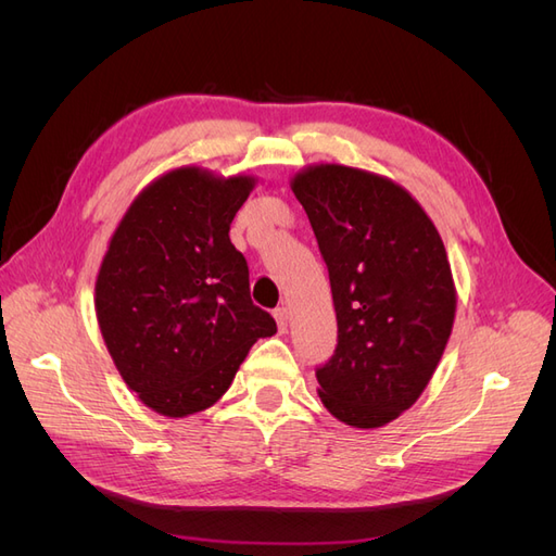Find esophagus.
I'll return each instance as SVG.
<instances>
[{
  "label": "esophagus",
  "instance_id": "esophagus-1",
  "mask_svg": "<svg viewBox=\"0 0 556 556\" xmlns=\"http://www.w3.org/2000/svg\"><path fill=\"white\" fill-rule=\"evenodd\" d=\"M274 317H276V325H278V331H288V323H290V311L288 306H280L274 311Z\"/></svg>",
  "mask_w": 556,
  "mask_h": 556
}]
</instances>
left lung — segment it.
Masks as SVG:
<instances>
[{"label":"left lung","instance_id":"obj_1","mask_svg":"<svg viewBox=\"0 0 556 556\" xmlns=\"http://www.w3.org/2000/svg\"><path fill=\"white\" fill-rule=\"evenodd\" d=\"M329 268L339 323L317 396L355 429L390 425L422 396L450 341L457 288L439 229L392 178L319 162L292 176Z\"/></svg>","mask_w":556,"mask_h":556}]
</instances>
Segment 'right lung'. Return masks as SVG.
Listing matches in <instances>:
<instances>
[{
  "mask_svg": "<svg viewBox=\"0 0 556 556\" xmlns=\"http://www.w3.org/2000/svg\"><path fill=\"white\" fill-rule=\"evenodd\" d=\"M250 174L185 164L134 197L109 241L94 311L131 392L164 417L211 408L276 319L250 299L229 227L255 190Z\"/></svg>",
  "mask_w": 556,
  "mask_h": 556,
  "instance_id": "obj_1",
  "label": "right lung"
}]
</instances>
